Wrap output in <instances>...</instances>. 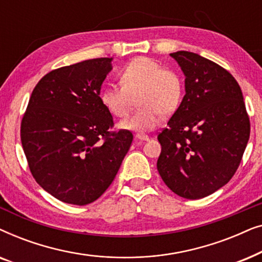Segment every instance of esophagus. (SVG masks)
Listing matches in <instances>:
<instances>
[{"mask_svg":"<svg viewBox=\"0 0 262 262\" xmlns=\"http://www.w3.org/2000/svg\"><path fill=\"white\" fill-rule=\"evenodd\" d=\"M136 139H138V141H142V142H145V141H149V136L146 135H143V134H137L135 136Z\"/></svg>","mask_w":262,"mask_h":262,"instance_id":"34e87169","label":"esophagus"}]
</instances>
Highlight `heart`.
<instances>
[{"label": "heart", "instance_id": "heart-1", "mask_svg": "<svg viewBox=\"0 0 262 262\" xmlns=\"http://www.w3.org/2000/svg\"><path fill=\"white\" fill-rule=\"evenodd\" d=\"M119 80L120 85H107L100 98L117 118L126 117L137 99L138 110L119 124L126 130H152L161 124L163 116H170L179 108L184 98L185 82L181 75L148 57L128 62L120 70Z\"/></svg>", "mask_w": 262, "mask_h": 262}]
</instances>
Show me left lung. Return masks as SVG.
I'll use <instances>...</instances> for the list:
<instances>
[{
  "mask_svg": "<svg viewBox=\"0 0 262 262\" xmlns=\"http://www.w3.org/2000/svg\"><path fill=\"white\" fill-rule=\"evenodd\" d=\"M185 75L186 94L161 143L157 170L175 194L200 199L230 181L250 134L242 91L234 76L196 53H170Z\"/></svg>",
  "mask_w": 262,
  "mask_h": 262,
  "instance_id": "1",
  "label": "left lung"
}]
</instances>
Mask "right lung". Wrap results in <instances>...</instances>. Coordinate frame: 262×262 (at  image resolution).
Here are the masks:
<instances>
[{
  "mask_svg": "<svg viewBox=\"0 0 262 262\" xmlns=\"http://www.w3.org/2000/svg\"><path fill=\"white\" fill-rule=\"evenodd\" d=\"M113 58H95L46 74L32 92L21 143L35 181L60 202L87 205L110 187L130 149V131H108L100 98Z\"/></svg>",
  "mask_w": 262,
  "mask_h": 262,
  "instance_id": "add662e5",
  "label": "right lung"
}]
</instances>
